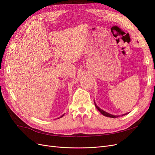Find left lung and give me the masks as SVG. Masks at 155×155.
Instances as JSON below:
<instances>
[{
  "mask_svg": "<svg viewBox=\"0 0 155 155\" xmlns=\"http://www.w3.org/2000/svg\"><path fill=\"white\" fill-rule=\"evenodd\" d=\"M94 104H95V106H96V107L97 108V109L99 110L101 113L104 115V116H107V117H110V118H117V117H118V116H114V115H112V114H109V113H108V112H105V111H104V110H103L102 109H101L100 108H99L98 107L97 105H96V104H95V102H94ZM125 114H123L122 116H124V115H125Z\"/></svg>",
  "mask_w": 155,
  "mask_h": 155,
  "instance_id": "obj_1",
  "label": "left lung"
}]
</instances>
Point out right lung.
I'll return each mask as SVG.
<instances>
[{
	"label": "right lung",
	"instance_id": "1",
	"mask_svg": "<svg viewBox=\"0 0 155 155\" xmlns=\"http://www.w3.org/2000/svg\"><path fill=\"white\" fill-rule=\"evenodd\" d=\"M63 116H64V114H63V115H62V116H60V118H62V117H63Z\"/></svg>",
	"mask_w": 155,
	"mask_h": 155
}]
</instances>
